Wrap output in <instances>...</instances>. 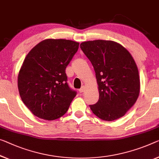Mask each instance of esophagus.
<instances>
[{"instance_id": "1", "label": "esophagus", "mask_w": 159, "mask_h": 159, "mask_svg": "<svg viewBox=\"0 0 159 159\" xmlns=\"http://www.w3.org/2000/svg\"><path fill=\"white\" fill-rule=\"evenodd\" d=\"M84 90H85V87H84V86H82V87L79 89V92H80V93H82L83 92H84Z\"/></svg>"}]
</instances>
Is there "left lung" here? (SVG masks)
Masks as SVG:
<instances>
[{"label": "left lung", "mask_w": 159, "mask_h": 159, "mask_svg": "<svg viewBox=\"0 0 159 159\" xmlns=\"http://www.w3.org/2000/svg\"><path fill=\"white\" fill-rule=\"evenodd\" d=\"M91 62L99 86V98L89 105L92 112L104 121L125 115L135 104L140 91V80L132 56L120 44L97 40L80 44Z\"/></svg>", "instance_id": "1"}]
</instances>
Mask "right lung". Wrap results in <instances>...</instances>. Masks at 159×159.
Masks as SVG:
<instances>
[{"label":"right lung","mask_w":159,"mask_h":159,"mask_svg":"<svg viewBox=\"0 0 159 159\" xmlns=\"http://www.w3.org/2000/svg\"><path fill=\"white\" fill-rule=\"evenodd\" d=\"M78 48L75 41L48 39L27 55L18 87L22 101L35 116L55 120L67 111L77 92L68 85L65 70Z\"/></svg>","instance_id":"add662e5"}]
</instances>
